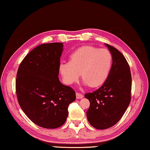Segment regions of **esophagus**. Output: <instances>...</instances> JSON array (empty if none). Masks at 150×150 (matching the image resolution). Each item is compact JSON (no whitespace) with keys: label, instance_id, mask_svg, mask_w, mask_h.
<instances>
[{"label":"esophagus","instance_id":"esophagus-1","mask_svg":"<svg viewBox=\"0 0 150 150\" xmlns=\"http://www.w3.org/2000/svg\"><path fill=\"white\" fill-rule=\"evenodd\" d=\"M76 98L77 99H81L83 98V94H82L81 93H76Z\"/></svg>","mask_w":150,"mask_h":150}]
</instances>
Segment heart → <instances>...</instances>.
Wrapping results in <instances>:
<instances>
[{
    "mask_svg": "<svg viewBox=\"0 0 150 150\" xmlns=\"http://www.w3.org/2000/svg\"><path fill=\"white\" fill-rule=\"evenodd\" d=\"M112 62V57L109 50L83 46L71 54L70 62H61L59 70L66 84L77 82L81 74L84 86L96 87L107 78Z\"/></svg>",
    "mask_w": 150,
    "mask_h": 150,
    "instance_id": "heart-1",
    "label": "heart"
}]
</instances>
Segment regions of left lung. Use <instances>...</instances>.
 I'll return each instance as SVG.
<instances>
[{"label":"left lung","mask_w":150,"mask_h":150,"mask_svg":"<svg viewBox=\"0 0 150 150\" xmlns=\"http://www.w3.org/2000/svg\"><path fill=\"white\" fill-rule=\"evenodd\" d=\"M105 45L112 57L109 74L98 90L84 95L90 101L87 119L98 129H105L115 125L123 117L131 101L129 66L119 50L106 43Z\"/></svg>","instance_id":"8db88e82"}]
</instances>
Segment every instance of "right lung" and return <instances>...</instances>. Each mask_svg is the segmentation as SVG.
<instances>
[{
	"mask_svg": "<svg viewBox=\"0 0 150 150\" xmlns=\"http://www.w3.org/2000/svg\"><path fill=\"white\" fill-rule=\"evenodd\" d=\"M62 43L37 46L21 63L16 93L21 108L37 125L55 129L64 125L68 105L76 100L74 90L58 78Z\"/></svg>",
	"mask_w": 150,
	"mask_h": 150,
	"instance_id": "add662e5",
	"label": "right lung"
}]
</instances>
